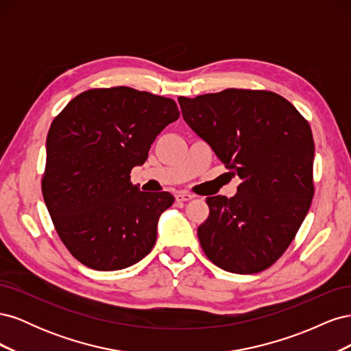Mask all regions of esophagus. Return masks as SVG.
<instances>
[{
  "label": "esophagus",
  "mask_w": 351,
  "mask_h": 351,
  "mask_svg": "<svg viewBox=\"0 0 351 351\" xmlns=\"http://www.w3.org/2000/svg\"><path fill=\"white\" fill-rule=\"evenodd\" d=\"M193 197H195V196L190 195L189 192H178V193L176 195L177 202H189V200H192Z\"/></svg>",
  "instance_id": "obj_1"
}]
</instances>
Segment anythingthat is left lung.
<instances>
[{"instance_id": "8db88e82", "label": "left lung", "mask_w": 351, "mask_h": 351, "mask_svg": "<svg viewBox=\"0 0 351 351\" xmlns=\"http://www.w3.org/2000/svg\"><path fill=\"white\" fill-rule=\"evenodd\" d=\"M184 121L241 183L206 197L197 236L206 256L234 274L269 268L290 246L313 197L315 143L293 105L268 90L226 89L178 98Z\"/></svg>"}]
</instances>
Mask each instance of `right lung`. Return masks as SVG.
<instances>
[{"instance_id": "add662e5", "label": "right lung", "mask_w": 351, "mask_h": 351, "mask_svg": "<svg viewBox=\"0 0 351 351\" xmlns=\"http://www.w3.org/2000/svg\"><path fill=\"white\" fill-rule=\"evenodd\" d=\"M178 115L173 99L117 86L77 95L52 121L42 193L61 241L83 265L124 269L155 246L174 197L141 192L130 171Z\"/></svg>"}]
</instances>
